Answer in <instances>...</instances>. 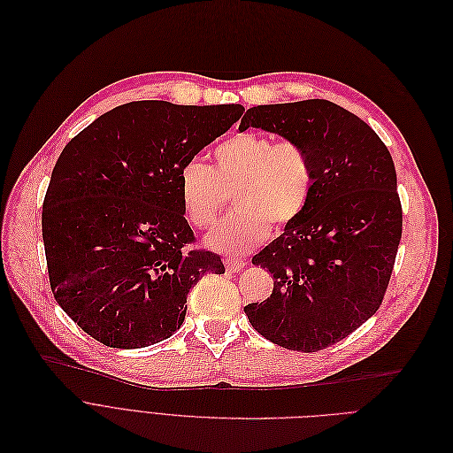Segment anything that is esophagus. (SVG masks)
<instances>
[{
  "label": "esophagus",
  "instance_id": "esophagus-1",
  "mask_svg": "<svg viewBox=\"0 0 453 453\" xmlns=\"http://www.w3.org/2000/svg\"><path fill=\"white\" fill-rule=\"evenodd\" d=\"M225 265H226V271H230V273H238V271H242L247 264H245V260H238V257H226V260H225Z\"/></svg>",
  "mask_w": 453,
  "mask_h": 453
}]
</instances>
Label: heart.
I'll use <instances>...</instances> for the list:
<instances>
[{"instance_id":"1","label":"heart","mask_w":453,"mask_h":453,"mask_svg":"<svg viewBox=\"0 0 453 453\" xmlns=\"http://www.w3.org/2000/svg\"><path fill=\"white\" fill-rule=\"evenodd\" d=\"M211 158V167L189 160L180 171V201L196 228L211 226L232 196L235 211L210 232V249L247 254L267 240L271 226L282 230L306 211L315 164L300 142L238 133L215 145Z\"/></svg>"}]
</instances>
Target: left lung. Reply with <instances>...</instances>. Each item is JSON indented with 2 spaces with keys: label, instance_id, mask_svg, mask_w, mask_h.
I'll use <instances>...</instances> for the list:
<instances>
[{
  "label": "left lung",
  "instance_id": "obj_1",
  "mask_svg": "<svg viewBox=\"0 0 453 453\" xmlns=\"http://www.w3.org/2000/svg\"><path fill=\"white\" fill-rule=\"evenodd\" d=\"M249 127L303 143L315 186L306 211L252 257L274 288L245 313L280 347L328 349L378 311L389 286L402 238L393 157L367 123L326 99L252 106L240 128Z\"/></svg>",
  "mask_w": 453,
  "mask_h": 453
}]
</instances>
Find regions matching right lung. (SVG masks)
<instances>
[{"mask_svg": "<svg viewBox=\"0 0 453 453\" xmlns=\"http://www.w3.org/2000/svg\"><path fill=\"white\" fill-rule=\"evenodd\" d=\"M242 104L133 101L81 131L53 167L42 206L50 284L58 306L111 349L173 335L186 298L218 254L188 249L180 171L225 134Z\"/></svg>", "mask_w": 453, "mask_h": 453, "instance_id": "obj_1", "label": "right lung"}]
</instances>
